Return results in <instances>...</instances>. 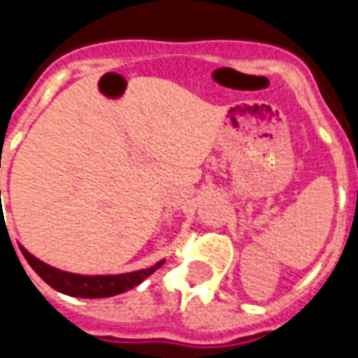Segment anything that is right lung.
<instances>
[{
    "instance_id": "obj_1",
    "label": "right lung",
    "mask_w": 358,
    "mask_h": 358,
    "mask_svg": "<svg viewBox=\"0 0 358 358\" xmlns=\"http://www.w3.org/2000/svg\"><path fill=\"white\" fill-rule=\"evenodd\" d=\"M22 255L27 260L35 273L50 284L53 289H57L61 294L72 295V297H83V299H100V297H111V295H119L135 288L141 284L146 277H150L152 273L163 266V262H157L148 269H139V271L122 273V275H76V273L61 271L57 267H52L44 264L42 260L35 258L29 250L24 249L20 245Z\"/></svg>"
}]
</instances>
